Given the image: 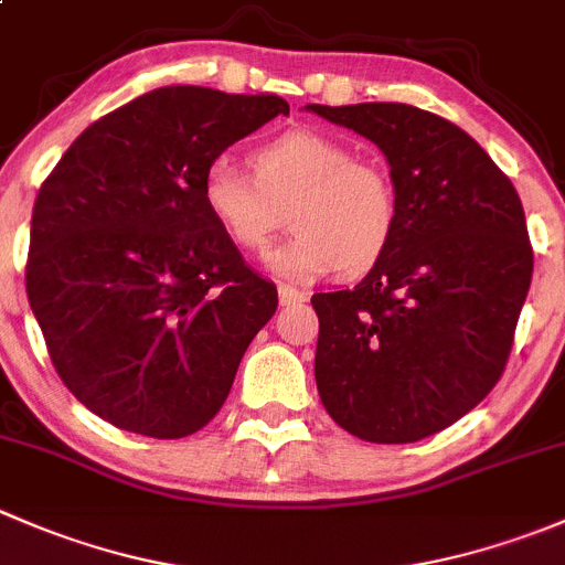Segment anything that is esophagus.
Here are the masks:
<instances>
[{
  "label": "esophagus",
  "mask_w": 565,
  "mask_h": 565,
  "mask_svg": "<svg viewBox=\"0 0 565 565\" xmlns=\"http://www.w3.org/2000/svg\"><path fill=\"white\" fill-rule=\"evenodd\" d=\"M278 303H281L284 309H289V306H300L306 303V295L300 292V289L281 284V287H278Z\"/></svg>",
  "instance_id": "esophagus-1"
}]
</instances>
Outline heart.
I'll return each mask as SVG.
<instances>
[{
  "label": "heart",
  "mask_w": 565,
  "mask_h": 565,
  "mask_svg": "<svg viewBox=\"0 0 565 565\" xmlns=\"http://www.w3.org/2000/svg\"><path fill=\"white\" fill-rule=\"evenodd\" d=\"M254 177L215 158L202 177V204L237 248L259 254L284 226L295 235L270 250L273 270L295 281L377 265L398 226V193L388 167L358 158L347 141L298 128L256 147Z\"/></svg>",
  "instance_id": "1"
}]
</instances>
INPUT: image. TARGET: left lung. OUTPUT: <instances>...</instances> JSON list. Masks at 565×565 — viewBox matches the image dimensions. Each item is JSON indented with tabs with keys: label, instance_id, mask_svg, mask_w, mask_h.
<instances>
[{
	"label": "left lung",
	"instance_id": "left-lung-1",
	"mask_svg": "<svg viewBox=\"0 0 565 565\" xmlns=\"http://www.w3.org/2000/svg\"><path fill=\"white\" fill-rule=\"evenodd\" d=\"M383 150L391 248L358 287L317 292V391L369 443H415L498 385L533 276L525 210L472 136L407 104L306 106Z\"/></svg>",
	"mask_w": 565,
	"mask_h": 565
}]
</instances>
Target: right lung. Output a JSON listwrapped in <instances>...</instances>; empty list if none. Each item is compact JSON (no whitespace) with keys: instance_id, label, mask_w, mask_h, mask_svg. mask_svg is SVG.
<instances>
[{"instance_id":"right-lung-1","label":"right lung","mask_w":565,"mask_h":565,"mask_svg":"<svg viewBox=\"0 0 565 565\" xmlns=\"http://www.w3.org/2000/svg\"><path fill=\"white\" fill-rule=\"evenodd\" d=\"M289 104L161 87L89 125L40 185L26 298L87 409L158 440L207 426L278 292L202 204L204 169Z\"/></svg>"}]
</instances>
